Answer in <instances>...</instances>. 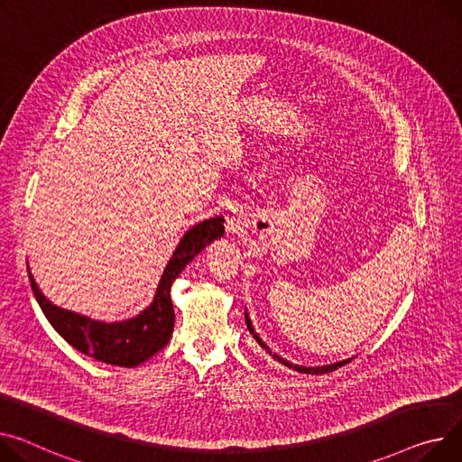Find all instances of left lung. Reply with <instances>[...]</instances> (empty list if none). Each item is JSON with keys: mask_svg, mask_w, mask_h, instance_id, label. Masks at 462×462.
<instances>
[{"mask_svg": "<svg viewBox=\"0 0 462 462\" xmlns=\"http://www.w3.org/2000/svg\"><path fill=\"white\" fill-rule=\"evenodd\" d=\"M245 323H247V328H249V332L253 334V337L254 340L276 360V362H281V364H284L286 367H291V370H295V372H299V374H309V375H323V374H330V372H334V370H337V367H342V365H346L347 362H351L353 358H347V360H342V362H334V364H327V365H299V364H293V362H290V360H286V358H282L281 355H276V353H273L267 346H265V342L262 340V337L256 334V330H254V327H253V321H251V318H249V314H247V310H245Z\"/></svg>", "mask_w": 462, "mask_h": 462, "instance_id": "1", "label": "left lung"}]
</instances>
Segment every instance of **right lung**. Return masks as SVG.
<instances>
[{
	"instance_id": "right-lung-1",
	"label": "right lung",
	"mask_w": 462,
	"mask_h": 462,
	"mask_svg": "<svg viewBox=\"0 0 462 462\" xmlns=\"http://www.w3.org/2000/svg\"><path fill=\"white\" fill-rule=\"evenodd\" d=\"M223 215H215V217L200 221L183 234L178 247L174 249L171 260L163 269L153 300L135 318L106 323L90 319L67 309H60V306L53 304L50 299L44 297L33 279V274L29 271L31 290H33V295L50 325L74 349L111 365L135 367L169 344L174 328L171 286L178 279L183 267L202 249H206L217 237H223Z\"/></svg>"
}]
</instances>
